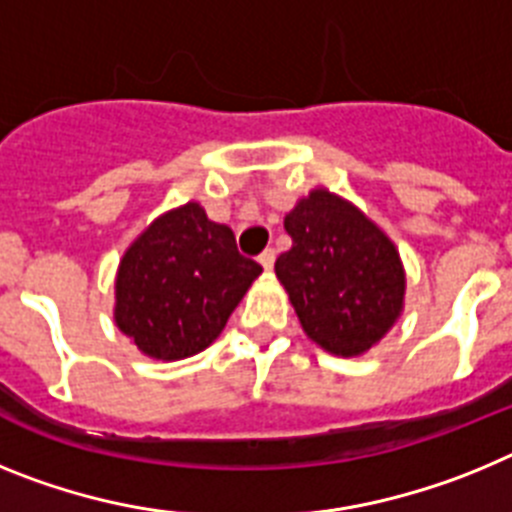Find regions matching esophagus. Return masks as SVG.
Here are the masks:
<instances>
[{
  "instance_id": "obj_1",
  "label": "esophagus",
  "mask_w": 512,
  "mask_h": 512,
  "mask_svg": "<svg viewBox=\"0 0 512 512\" xmlns=\"http://www.w3.org/2000/svg\"><path fill=\"white\" fill-rule=\"evenodd\" d=\"M274 259H277L274 248H266V251L259 256V264L264 266V271H271V266H274Z\"/></svg>"
}]
</instances>
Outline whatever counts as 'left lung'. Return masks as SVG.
Returning <instances> with one entry per match:
<instances>
[{
  "label": "left lung",
  "mask_w": 512,
  "mask_h": 512,
  "mask_svg": "<svg viewBox=\"0 0 512 512\" xmlns=\"http://www.w3.org/2000/svg\"><path fill=\"white\" fill-rule=\"evenodd\" d=\"M284 230L292 248L274 271L307 338L336 356L377 346L405 305V269L390 235L328 189L302 197Z\"/></svg>",
  "instance_id": "1"
}]
</instances>
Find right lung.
I'll use <instances>...</instances> for the list:
<instances>
[{
    "instance_id": "add662e5",
    "label": "right lung",
    "mask_w": 512,
    "mask_h": 512,
    "mask_svg": "<svg viewBox=\"0 0 512 512\" xmlns=\"http://www.w3.org/2000/svg\"><path fill=\"white\" fill-rule=\"evenodd\" d=\"M259 274L233 230L187 202L156 217L120 259L115 323L151 359H187L223 333Z\"/></svg>"
}]
</instances>
